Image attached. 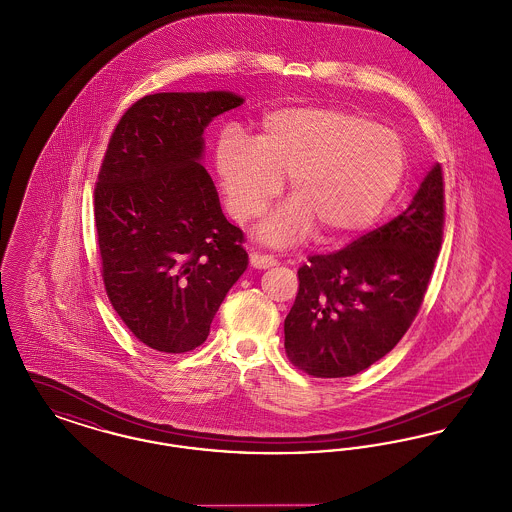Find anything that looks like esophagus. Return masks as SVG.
<instances>
[{
    "label": "esophagus",
    "instance_id": "34e87169",
    "mask_svg": "<svg viewBox=\"0 0 512 512\" xmlns=\"http://www.w3.org/2000/svg\"><path fill=\"white\" fill-rule=\"evenodd\" d=\"M249 265L253 268L263 270V268L276 267V259L270 257V255H261V253L253 251V253L249 255Z\"/></svg>",
    "mask_w": 512,
    "mask_h": 512
}]
</instances>
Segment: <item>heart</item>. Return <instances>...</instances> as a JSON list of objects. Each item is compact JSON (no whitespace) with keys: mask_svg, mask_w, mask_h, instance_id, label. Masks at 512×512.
Wrapping results in <instances>:
<instances>
[{"mask_svg":"<svg viewBox=\"0 0 512 512\" xmlns=\"http://www.w3.org/2000/svg\"><path fill=\"white\" fill-rule=\"evenodd\" d=\"M407 169L403 140L340 107L270 111L255 144L224 136L217 171L232 217L261 215L288 178V203L257 228L263 244L288 247L320 230L334 244L366 230L390 205Z\"/></svg>","mask_w":512,"mask_h":512,"instance_id":"heart-1","label":"heart"}]
</instances>
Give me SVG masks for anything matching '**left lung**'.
<instances>
[{"label":"left lung","mask_w":512,"mask_h":512,"mask_svg":"<svg viewBox=\"0 0 512 512\" xmlns=\"http://www.w3.org/2000/svg\"><path fill=\"white\" fill-rule=\"evenodd\" d=\"M441 238L436 163L399 217L297 270L299 292L284 320L293 365L315 378H345L388 355L422 305Z\"/></svg>","instance_id":"1"}]
</instances>
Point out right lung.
<instances>
[{"mask_svg":"<svg viewBox=\"0 0 512 512\" xmlns=\"http://www.w3.org/2000/svg\"><path fill=\"white\" fill-rule=\"evenodd\" d=\"M242 103L224 90L146 96L122 115L103 157V284L128 330L155 351L186 353L207 340L247 268L244 234L203 167L205 128Z\"/></svg>","mask_w":512,"mask_h":512,"instance_id":"add662e5","label":"right lung"}]
</instances>
